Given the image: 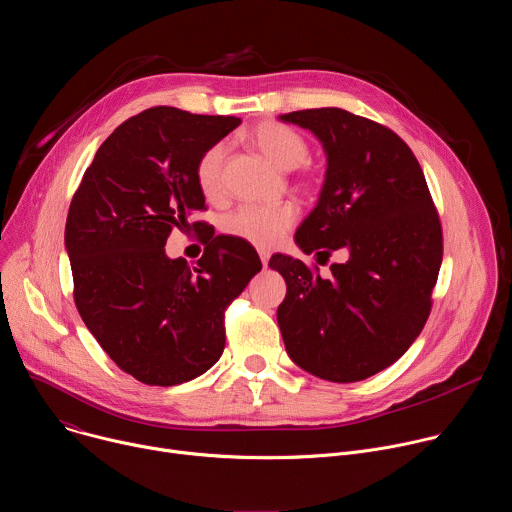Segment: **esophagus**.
Returning <instances> with one entry per match:
<instances>
[{
  "label": "esophagus",
  "instance_id": "esophagus-1",
  "mask_svg": "<svg viewBox=\"0 0 512 512\" xmlns=\"http://www.w3.org/2000/svg\"><path fill=\"white\" fill-rule=\"evenodd\" d=\"M259 259H261L263 267H267V263H269V251H265V249H259Z\"/></svg>",
  "mask_w": 512,
  "mask_h": 512
}]
</instances>
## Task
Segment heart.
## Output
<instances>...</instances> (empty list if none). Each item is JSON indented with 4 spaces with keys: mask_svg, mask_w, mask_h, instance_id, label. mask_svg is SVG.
Here are the masks:
<instances>
[{
    "mask_svg": "<svg viewBox=\"0 0 512 512\" xmlns=\"http://www.w3.org/2000/svg\"><path fill=\"white\" fill-rule=\"evenodd\" d=\"M249 141L275 168L285 172L304 166L310 158L308 141L298 131L275 121L255 125L249 133ZM225 158V145L214 143L196 162V184L208 200H221L225 194ZM296 221L298 208L291 202L273 206L245 204L225 218L223 231L261 249H271L283 241Z\"/></svg>",
    "mask_w": 512,
    "mask_h": 512,
    "instance_id": "obj_1",
    "label": "heart"
}]
</instances>
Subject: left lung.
<instances>
[{
  "mask_svg": "<svg viewBox=\"0 0 512 512\" xmlns=\"http://www.w3.org/2000/svg\"><path fill=\"white\" fill-rule=\"evenodd\" d=\"M310 129L328 156L318 206L296 233L332 275L273 255L287 283L277 324L289 358L332 383L364 381L399 360L423 330L444 257L442 223L423 170L389 127L336 107L279 117Z\"/></svg>",
  "mask_w": 512,
  "mask_h": 512,
  "instance_id": "8db88e82",
  "label": "left lung"
}]
</instances>
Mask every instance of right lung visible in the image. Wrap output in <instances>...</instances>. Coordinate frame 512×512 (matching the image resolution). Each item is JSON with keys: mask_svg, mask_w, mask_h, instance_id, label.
<instances>
[{"mask_svg": "<svg viewBox=\"0 0 512 512\" xmlns=\"http://www.w3.org/2000/svg\"><path fill=\"white\" fill-rule=\"evenodd\" d=\"M239 117L145 109L95 154L72 196L64 245L77 310L117 367L172 387L206 373L225 350V312L261 271L237 237L208 241L196 265L164 251L174 229L206 210L196 162ZM214 235V233H212Z\"/></svg>", "mask_w": 512, "mask_h": 512, "instance_id": "add662e5", "label": "right lung"}]
</instances>
